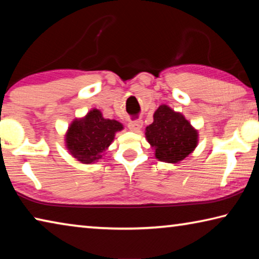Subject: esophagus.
I'll use <instances>...</instances> for the list:
<instances>
[{
  "mask_svg": "<svg viewBox=\"0 0 259 259\" xmlns=\"http://www.w3.org/2000/svg\"><path fill=\"white\" fill-rule=\"evenodd\" d=\"M143 126V121L138 119V120H134V121H130L128 123V128L131 131H136V133H138V131L142 129Z\"/></svg>",
  "mask_w": 259,
  "mask_h": 259,
  "instance_id": "1",
  "label": "esophagus"
}]
</instances>
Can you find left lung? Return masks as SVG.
Segmentation results:
<instances>
[{
  "instance_id": "left-lung-1",
  "label": "left lung",
  "mask_w": 259,
  "mask_h": 259,
  "mask_svg": "<svg viewBox=\"0 0 259 259\" xmlns=\"http://www.w3.org/2000/svg\"><path fill=\"white\" fill-rule=\"evenodd\" d=\"M153 117L154 121L146 128L145 135L148 143L155 148L156 159L177 163L194 151L198 133L181 113L161 105Z\"/></svg>"
}]
</instances>
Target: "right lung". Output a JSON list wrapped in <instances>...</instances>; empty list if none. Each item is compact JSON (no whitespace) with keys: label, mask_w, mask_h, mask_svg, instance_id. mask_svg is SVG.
<instances>
[{"label":"right lung","mask_w":259,"mask_h":259,"mask_svg":"<svg viewBox=\"0 0 259 259\" xmlns=\"http://www.w3.org/2000/svg\"><path fill=\"white\" fill-rule=\"evenodd\" d=\"M122 124L115 120L104 119L98 109H93L84 119L75 120L68 128L66 144L71 154L82 163H91L103 156Z\"/></svg>","instance_id":"add662e5"}]
</instances>
